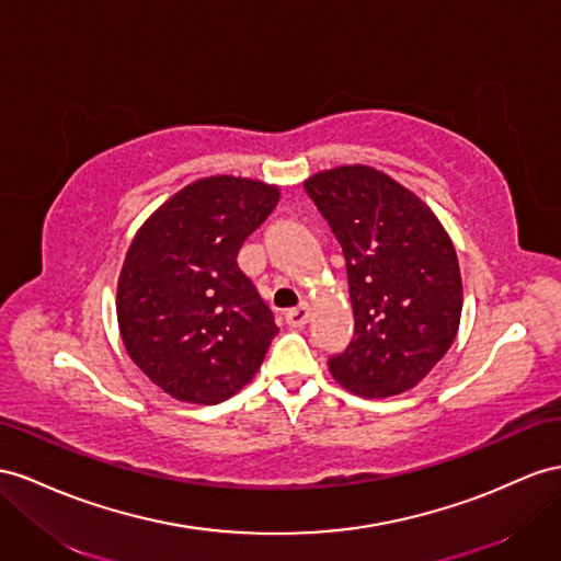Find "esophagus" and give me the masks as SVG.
Wrapping results in <instances>:
<instances>
[{
  "instance_id": "1",
  "label": "esophagus",
  "mask_w": 561,
  "mask_h": 561,
  "mask_svg": "<svg viewBox=\"0 0 561 561\" xmlns=\"http://www.w3.org/2000/svg\"><path fill=\"white\" fill-rule=\"evenodd\" d=\"M284 320H286V324L294 327V329L306 327V324H308V320H310V306H308V304H300L298 308H294V310L286 312V314H284Z\"/></svg>"
}]
</instances>
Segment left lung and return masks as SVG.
<instances>
[{"mask_svg":"<svg viewBox=\"0 0 561 561\" xmlns=\"http://www.w3.org/2000/svg\"><path fill=\"white\" fill-rule=\"evenodd\" d=\"M346 257L355 332L329 371L363 398L417 386L457 336L462 277L422 198L381 170L341 165L304 182Z\"/></svg>","mask_w":561,"mask_h":561,"instance_id":"8db88e82","label":"left lung"}]
</instances>
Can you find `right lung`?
<instances>
[{
    "instance_id": "right-lung-1",
    "label": "right lung",
    "mask_w": 561,
    "mask_h": 561,
    "mask_svg": "<svg viewBox=\"0 0 561 561\" xmlns=\"http://www.w3.org/2000/svg\"><path fill=\"white\" fill-rule=\"evenodd\" d=\"M277 201L265 182L204 178L135 234L118 279L121 336L168 396L215 405L261 369L279 329L237 253Z\"/></svg>"
}]
</instances>
